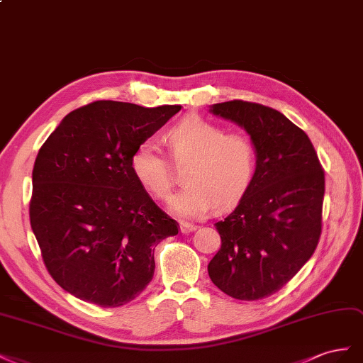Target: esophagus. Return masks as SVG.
Listing matches in <instances>:
<instances>
[{
  "label": "esophagus",
  "instance_id": "esophagus-1",
  "mask_svg": "<svg viewBox=\"0 0 363 363\" xmlns=\"http://www.w3.org/2000/svg\"><path fill=\"white\" fill-rule=\"evenodd\" d=\"M179 228H181L182 234H189V233H193L196 230V226L193 223H189V222H181Z\"/></svg>",
  "mask_w": 363,
  "mask_h": 363
}]
</instances>
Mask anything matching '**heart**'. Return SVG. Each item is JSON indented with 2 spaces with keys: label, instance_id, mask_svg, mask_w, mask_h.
<instances>
[{
  "label": "heart",
  "instance_id": "obj_1",
  "mask_svg": "<svg viewBox=\"0 0 363 363\" xmlns=\"http://www.w3.org/2000/svg\"><path fill=\"white\" fill-rule=\"evenodd\" d=\"M173 161L185 165L187 187L170 201V210L184 217L202 216L211 206L226 211L250 189L255 170V149L243 133H225L198 116H189L167 132ZM137 181L153 198H170L174 179L169 160L155 140L143 141L130 158Z\"/></svg>",
  "mask_w": 363,
  "mask_h": 363
}]
</instances>
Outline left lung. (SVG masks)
Returning a JSON list of instances; mask_svg holds the SVG:
<instances>
[{"instance_id":"left-lung-1","label":"left lung","mask_w":363,"mask_h":363,"mask_svg":"<svg viewBox=\"0 0 363 363\" xmlns=\"http://www.w3.org/2000/svg\"><path fill=\"white\" fill-rule=\"evenodd\" d=\"M246 130L255 172L235 210L216 223L222 246L211 281L242 301L278 292L313 255L323 228L324 170L306 132L281 112L233 100L210 106Z\"/></svg>"}]
</instances>
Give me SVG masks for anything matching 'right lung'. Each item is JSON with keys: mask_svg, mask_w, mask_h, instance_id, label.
<instances>
[{"mask_svg": "<svg viewBox=\"0 0 363 363\" xmlns=\"http://www.w3.org/2000/svg\"><path fill=\"white\" fill-rule=\"evenodd\" d=\"M179 111L99 100L69 112L39 149L30 225L50 275L82 301L135 299L153 278L155 246L178 234L130 158Z\"/></svg>", "mask_w": 363, "mask_h": 363, "instance_id": "right-lung-1", "label": "right lung"}]
</instances>
